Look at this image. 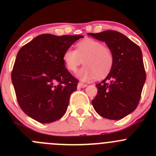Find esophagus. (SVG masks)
Listing matches in <instances>:
<instances>
[{
  "label": "esophagus",
  "instance_id": "34e87169",
  "mask_svg": "<svg viewBox=\"0 0 156 156\" xmlns=\"http://www.w3.org/2000/svg\"><path fill=\"white\" fill-rule=\"evenodd\" d=\"M87 86V84H84V83H81V82H80V83H78V87H80V88H84V87H86Z\"/></svg>",
  "mask_w": 156,
  "mask_h": 156
}]
</instances>
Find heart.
Returning <instances> with one entry per match:
<instances>
[{
    "label": "heart",
    "instance_id": "b5f03b06",
    "mask_svg": "<svg viewBox=\"0 0 156 156\" xmlns=\"http://www.w3.org/2000/svg\"><path fill=\"white\" fill-rule=\"evenodd\" d=\"M76 50L67 49L62 55L65 66L69 72H76L83 63L77 77L82 81L107 76L114 65V55L107 46L94 39L86 38L76 44Z\"/></svg>",
    "mask_w": 156,
    "mask_h": 156
}]
</instances>
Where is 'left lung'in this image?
Masks as SVG:
<instances>
[{
  "label": "left lung",
  "instance_id": "8db88e82",
  "mask_svg": "<svg viewBox=\"0 0 156 156\" xmlns=\"http://www.w3.org/2000/svg\"><path fill=\"white\" fill-rule=\"evenodd\" d=\"M106 43L114 55V65L99 84L92 100L95 111L102 117L119 120L136 109L146 81L142 51L125 34L116 31L88 33Z\"/></svg>",
  "mask_w": 156,
  "mask_h": 156
}]
</instances>
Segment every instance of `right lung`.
Listing matches in <instances>:
<instances>
[{
	"label": "right lung",
	"instance_id": "1",
	"mask_svg": "<svg viewBox=\"0 0 156 156\" xmlns=\"http://www.w3.org/2000/svg\"><path fill=\"white\" fill-rule=\"evenodd\" d=\"M82 35L40 34L17 53L11 78L20 108L31 119L50 123L63 116L75 79L62 55Z\"/></svg>",
	"mask_w": 156,
	"mask_h": 156
}]
</instances>
